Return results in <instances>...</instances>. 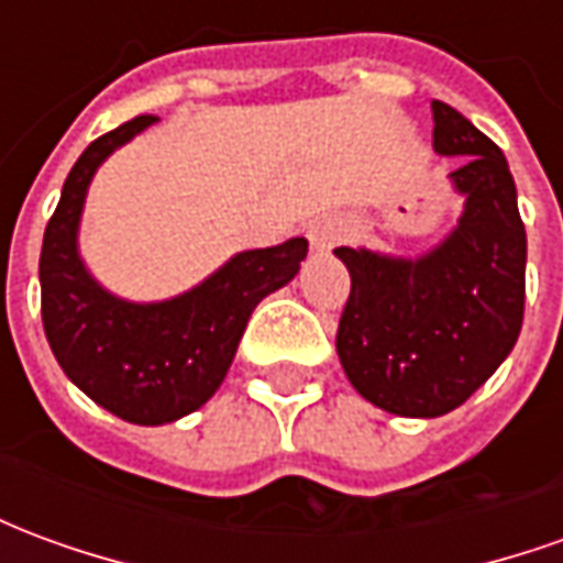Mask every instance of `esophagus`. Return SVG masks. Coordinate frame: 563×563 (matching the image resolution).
<instances>
[{
  "mask_svg": "<svg viewBox=\"0 0 563 563\" xmlns=\"http://www.w3.org/2000/svg\"><path fill=\"white\" fill-rule=\"evenodd\" d=\"M343 222L338 220H319L307 229V241H310V250L313 253H329L331 246H338L343 241Z\"/></svg>",
  "mask_w": 563,
  "mask_h": 563,
  "instance_id": "1",
  "label": "esophagus"
}]
</instances>
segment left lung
<instances>
[{
    "label": "left lung",
    "instance_id": "obj_1",
    "mask_svg": "<svg viewBox=\"0 0 563 563\" xmlns=\"http://www.w3.org/2000/svg\"><path fill=\"white\" fill-rule=\"evenodd\" d=\"M437 156H464L449 184L464 198L452 232L419 256L338 246L350 301L338 355L353 389L379 410L434 419L495 374L519 341L528 238L516 180L495 141L431 102Z\"/></svg>",
    "mask_w": 563,
    "mask_h": 563
}]
</instances>
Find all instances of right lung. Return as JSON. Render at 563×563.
<instances>
[{
  "mask_svg": "<svg viewBox=\"0 0 563 563\" xmlns=\"http://www.w3.org/2000/svg\"><path fill=\"white\" fill-rule=\"evenodd\" d=\"M153 123L156 117H135L80 153L38 262L44 334L56 362L87 398L132 424H168L205 407L258 301L292 280L307 256L305 238L244 250L165 301H129L104 289L80 256L84 201L99 165Z\"/></svg>",
  "mask_w": 563,
  "mask_h": 563,
  "instance_id": "add662e5",
  "label": "right lung"
}]
</instances>
